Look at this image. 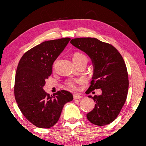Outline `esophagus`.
Returning a JSON list of instances; mask_svg holds the SVG:
<instances>
[{
  "instance_id": "obj_1",
  "label": "esophagus",
  "mask_w": 146,
  "mask_h": 146,
  "mask_svg": "<svg viewBox=\"0 0 146 146\" xmlns=\"http://www.w3.org/2000/svg\"><path fill=\"white\" fill-rule=\"evenodd\" d=\"M73 98H74V100H80V99L82 98V96L80 94H74L73 95Z\"/></svg>"
}]
</instances>
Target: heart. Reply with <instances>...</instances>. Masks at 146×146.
Here are the masks:
<instances>
[{
	"label": "heart",
	"mask_w": 146,
	"mask_h": 146,
	"mask_svg": "<svg viewBox=\"0 0 146 146\" xmlns=\"http://www.w3.org/2000/svg\"><path fill=\"white\" fill-rule=\"evenodd\" d=\"M80 59H87V58L85 55L80 53V52H76V53H75L74 54H73V60ZM67 85L71 88H75V87H76V86H75V82L73 81V80H71V81L68 82Z\"/></svg>",
	"instance_id": "obj_1"
}]
</instances>
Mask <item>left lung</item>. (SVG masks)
<instances>
[{
  "mask_svg": "<svg viewBox=\"0 0 146 146\" xmlns=\"http://www.w3.org/2000/svg\"><path fill=\"white\" fill-rule=\"evenodd\" d=\"M71 43L91 60L93 73L88 90H102L101 95H88L95 106L86 115L87 119L97 125L109 124L120 113L128 95V75L124 60L113 46L97 38H74Z\"/></svg>",
  "mask_w": 146,
  "mask_h": 146,
  "instance_id": "obj_1",
  "label": "left lung"
}]
</instances>
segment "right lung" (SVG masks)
<instances>
[{"label": "right lung", "mask_w": 146, "mask_h": 146, "mask_svg": "<svg viewBox=\"0 0 146 146\" xmlns=\"http://www.w3.org/2000/svg\"><path fill=\"white\" fill-rule=\"evenodd\" d=\"M70 40L65 38L43 42L27 51L18 63L15 98L23 115L38 128L53 126L59 120L65 104L73 100L67 90L49 95L43 89L45 80L51 75L53 62Z\"/></svg>", "instance_id": "1"}]
</instances>
